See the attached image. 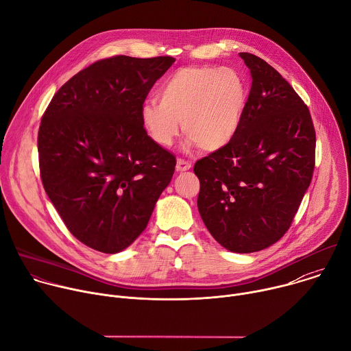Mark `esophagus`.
I'll use <instances>...</instances> for the list:
<instances>
[{
  "label": "esophagus",
  "instance_id": "1",
  "mask_svg": "<svg viewBox=\"0 0 351 351\" xmlns=\"http://www.w3.org/2000/svg\"><path fill=\"white\" fill-rule=\"evenodd\" d=\"M189 169H191V164L190 162H187L184 160H178L176 161V171L178 172H186Z\"/></svg>",
  "mask_w": 351,
  "mask_h": 351
}]
</instances>
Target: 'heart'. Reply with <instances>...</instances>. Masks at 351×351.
Listing matches in <instances>:
<instances>
[{
	"label": "heart",
	"mask_w": 351,
	"mask_h": 351,
	"mask_svg": "<svg viewBox=\"0 0 351 351\" xmlns=\"http://www.w3.org/2000/svg\"><path fill=\"white\" fill-rule=\"evenodd\" d=\"M158 98L148 99L140 110L141 123L154 143L172 145L182 122L187 149L198 145L217 152L236 136L248 91L243 76L232 68L186 66L169 76Z\"/></svg>",
	"instance_id": "heart-1"
}]
</instances>
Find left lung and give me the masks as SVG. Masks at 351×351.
Instances as JSON below:
<instances>
[{
	"label": "left lung",
	"instance_id": "obj_1",
	"mask_svg": "<svg viewBox=\"0 0 351 351\" xmlns=\"http://www.w3.org/2000/svg\"><path fill=\"white\" fill-rule=\"evenodd\" d=\"M240 58L252 75L247 107L233 140L198 160V213L229 252L256 253L290 228L311 183L315 130L307 106L264 60Z\"/></svg>",
	"mask_w": 351,
	"mask_h": 351
}]
</instances>
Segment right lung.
Here are the masks:
<instances>
[{"label":"right lung","instance_id":"obj_1","mask_svg":"<svg viewBox=\"0 0 351 351\" xmlns=\"http://www.w3.org/2000/svg\"><path fill=\"white\" fill-rule=\"evenodd\" d=\"M175 58L101 60L53 97L38 129L43 186L69 232L106 254L145 229L176 160L153 141L140 110Z\"/></svg>","mask_w":351,"mask_h":351}]
</instances>
